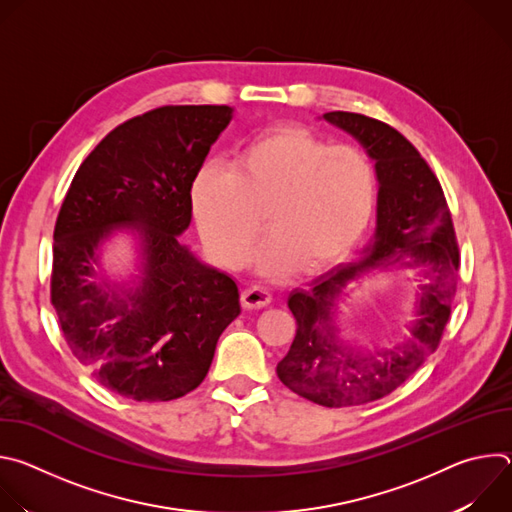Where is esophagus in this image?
I'll return each mask as SVG.
<instances>
[{
    "label": "esophagus",
    "mask_w": 512,
    "mask_h": 512,
    "mask_svg": "<svg viewBox=\"0 0 512 512\" xmlns=\"http://www.w3.org/2000/svg\"><path fill=\"white\" fill-rule=\"evenodd\" d=\"M241 304L245 310H259L271 304V294L261 287H247L241 294Z\"/></svg>",
    "instance_id": "obj_1"
}]
</instances>
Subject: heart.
Here are the masks:
<instances>
[{
	"label": "heart",
	"mask_w": 512,
	"mask_h": 512,
	"mask_svg": "<svg viewBox=\"0 0 512 512\" xmlns=\"http://www.w3.org/2000/svg\"><path fill=\"white\" fill-rule=\"evenodd\" d=\"M196 227L208 253L243 267L261 227L257 269L281 277L346 259L367 235L379 200L377 168L354 145H332L306 127L267 131L237 152L231 168L204 164L190 188Z\"/></svg>",
	"instance_id": "heart-1"
}]
</instances>
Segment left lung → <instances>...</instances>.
<instances>
[{
    "instance_id": "obj_1",
    "label": "left lung",
    "mask_w": 512,
    "mask_h": 512,
    "mask_svg": "<svg viewBox=\"0 0 512 512\" xmlns=\"http://www.w3.org/2000/svg\"><path fill=\"white\" fill-rule=\"evenodd\" d=\"M324 119L354 135L377 162V233L367 257L320 275L308 291H291L287 306L298 330L277 364V377L312 403L354 407L393 393L440 346L456 296L460 251L442 184L405 135L360 113L330 111ZM381 264L417 268L422 296L403 343L360 355L339 344L331 308L352 278Z\"/></svg>"
}]
</instances>
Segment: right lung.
Here are the masks:
<instances>
[{
  "mask_svg": "<svg viewBox=\"0 0 512 512\" xmlns=\"http://www.w3.org/2000/svg\"><path fill=\"white\" fill-rule=\"evenodd\" d=\"M231 117L227 105H166L127 119L85 158L62 200L50 300L72 354L121 397L154 403L194 391L241 314L237 283L178 241L192 218V180ZM119 226L140 235L135 290L113 288L98 271L96 249Z\"/></svg>",
  "mask_w": 512,
  "mask_h": 512,
  "instance_id": "obj_1",
  "label": "right lung"
}]
</instances>
